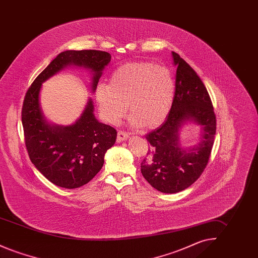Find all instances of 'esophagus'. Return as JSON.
I'll use <instances>...</instances> for the list:
<instances>
[{
  "label": "esophagus",
  "instance_id": "obj_1",
  "mask_svg": "<svg viewBox=\"0 0 258 258\" xmlns=\"http://www.w3.org/2000/svg\"><path fill=\"white\" fill-rule=\"evenodd\" d=\"M128 137H130V134H127V133H125V132H123V131L118 132L117 139H118V141H119V142H122V141L126 140Z\"/></svg>",
  "mask_w": 258,
  "mask_h": 258
}]
</instances>
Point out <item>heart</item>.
<instances>
[{"label":"heart","instance_id":"1","mask_svg":"<svg viewBox=\"0 0 258 258\" xmlns=\"http://www.w3.org/2000/svg\"><path fill=\"white\" fill-rule=\"evenodd\" d=\"M96 101L101 117L117 123L127 110L133 126L153 128L169 115L175 97V81L164 67L151 61L127 62L111 74L110 84L96 88Z\"/></svg>","mask_w":258,"mask_h":258}]
</instances>
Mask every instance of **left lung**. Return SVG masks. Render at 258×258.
<instances>
[{
  "label": "left lung",
  "instance_id": "8db88e82",
  "mask_svg": "<svg viewBox=\"0 0 258 258\" xmlns=\"http://www.w3.org/2000/svg\"><path fill=\"white\" fill-rule=\"evenodd\" d=\"M177 68L175 97L164 123L146 135L151 147L141 162L148 183L163 194H176L194 184L204 171L216 135V116L206 87L194 69L172 52ZM200 126V141L184 148L179 134L184 124Z\"/></svg>",
  "mask_w": 258,
  "mask_h": 258
}]
</instances>
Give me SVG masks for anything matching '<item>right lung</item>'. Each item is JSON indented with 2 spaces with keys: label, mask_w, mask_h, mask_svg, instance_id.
Returning a JSON list of instances; mask_svg holds the SVG:
<instances>
[{
  "label": "right lung",
  "mask_w": 258,
  "mask_h": 258,
  "mask_svg": "<svg viewBox=\"0 0 258 258\" xmlns=\"http://www.w3.org/2000/svg\"><path fill=\"white\" fill-rule=\"evenodd\" d=\"M110 60V54L104 51H63L39 74L25 96L22 124L29 157L37 170L58 186L76 188L89 183L102 168L104 155L115 144L117 132L98 122L92 98L74 123H51L40 105L42 83L66 68H83L90 72V86L95 93Z\"/></svg>",
  "instance_id": "1"
}]
</instances>
